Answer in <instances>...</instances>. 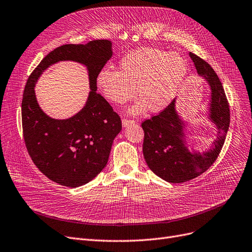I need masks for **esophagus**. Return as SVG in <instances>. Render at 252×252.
I'll list each match as a JSON object with an SVG mask.
<instances>
[{"label": "esophagus", "mask_w": 252, "mask_h": 252, "mask_svg": "<svg viewBox=\"0 0 252 252\" xmlns=\"http://www.w3.org/2000/svg\"><path fill=\"white\" fill-rule=\"evenodd\" d=\"M134 124H135L134 120H129V119H126V118L123 119V126L124 127H126L129 125H134Z\"/></svg>", "instance_id": "obj_1"}]
</instances>
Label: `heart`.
Here are the masks:
<instances>
[{
  "label": "heart",
  "mask_w": 252,
  "mask_h": 252,
  "mask_svg": "<svg viewBox=\"0 0 252 252\" xmlns=\"http://www.w3.org/2000/svg\"><path fill=\"white\" fill-rule=\"evenodd\" d=\"M185 59L176 53L142 48L120 60L119 70L102 68L96 76V85L109 101L124 105L136 94L141 100L128 109L132 115L150 109L160 112L178 95L187 77ZM137 91H135V89Z\"/></svg>",
  "instance_id": "obj_1"
}]
</instances>
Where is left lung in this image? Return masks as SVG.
<instances>
[{"label":"left lung","instance_id":"1","mask_svg":"<svg viewBox=\"0 0 252 252\" xmlns=\"http://www.w3.org/2000/svg\"><path fill=\"white\" fill-rule=\"evenodd\" d=\"M197 73L209 84L211 98L208 118L215 125L218 135L210 150L189 151L185 133L186 121L176 111V98L161 113L143 121V156L150 169L162 180L184 183L208 170L218 158L229 126V106L222 84L211 65L190 53Z\"/></svg>","mask_w":252,"mask_h":252}]
</instances>
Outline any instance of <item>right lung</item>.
<instances>
[{
  "instance_id": "right-lung-1",
  "label": "right lung",
  "mask_w": 252,
  "mask_h": 252,
  "mask_svg": "<svg viewBox=\"0 0 252 252\" xmlns=\"http://www.w3.org/2000/svg\"><path fill=\"white\" fill-rule=\"evenodd\" d=\"M106 39L86 44H64L49 53L27 81L22 101L23 132L27 151L46 178L76 188L92 181L105 168L121 120L96 92V76L112 57ZM60 61H74L89 70L91 91L86 106L67 120L46 116L36 102L33 87L41 73Z\"/></svg>"
}]
</instances>
